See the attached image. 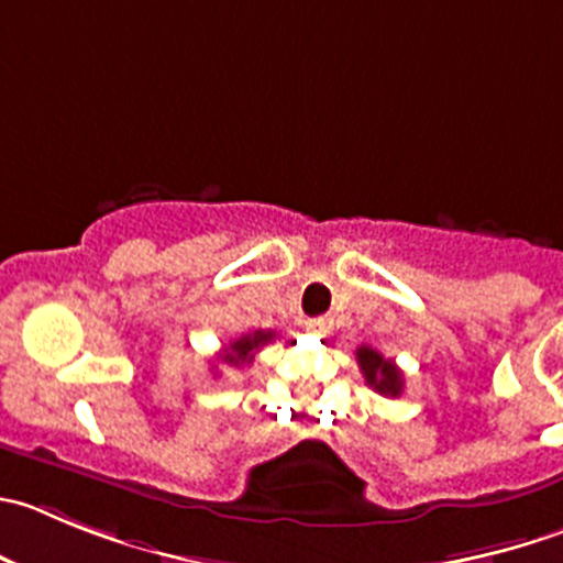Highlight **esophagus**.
I'll list each match as a JSON object with an SVG mask.
<instances>
[{
    "mask_svg": "<svg viewBox=\"0 0 563 563\" xmlns=\"http://www.w3.org/2000/svg\"><path fill=\"white\" fill-rule=\"evenodd\" d=\"M307 329L312 331V334L325 336V334H331V329H334V320H331V318H314V320H309Z\"/></svg>",
    "mask_w": 563,
    "mask_h": 563,
    "instance_id": "obj_1",
    "label": "esophagus"
}]
</instances>
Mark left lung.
<instances>
[{"label": "left lung", "instance_id": "obj_1", "mask_svg": "<svg viewBox=\"0 0 563 563\" xmlns=\"http://www.w3.org/2000/svg\"><path fill=\"white\" fill-rule=\"evenodd\" d=\"M356 362L362 376H365L367 387H373L382 395H393V398H398L404 393V373L398 371L393 358H384L378 351L362 345L356 347Z\"/></svg>", "mask_w": 563, "mask_h": 563}]
</instances>
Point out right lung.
<instances>
[{"mask_svg": "<svg viewBox=\"0 0 563 563\" xmlns=\"http://www.w3.org/2000/svg\"><path fill=\"white\" fill-rule=\"evenodd\" d=\"M276 336V331H254V334H243L240 340L229 342V347H223L221 358L223 365H232V367H245L254 362V353L260 351L262 345Z\"/></svg>", "mask_w": 563, "mask_h": 563, "instance_id": "1", "label": "right lung"}]
</instances>
